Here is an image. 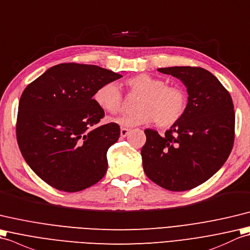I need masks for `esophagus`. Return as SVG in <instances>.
<instances>
[{"mask_svg":"<svg viewBox=\"0 0 250 250\" xmlns=\"http://www.w3.org/2000/svg\"><path fill=\"white\" fill-rule=\"evenodd\" d=\"M129 128H125V127H122L121 128V137H126L127 135H128L129 132Z\"/></svg>","mask_w":250,"mask_h":250,"instance_id":"esophagus-1","label":"esophagus"}]
</instances>
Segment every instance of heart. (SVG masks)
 Here are the masks:
<instances>
[{"label":"heart","instance_id":"1","mask_svg":"<svg viewBox=\"0 0 250 250\" xmlns=\"http://www.w3.org/2000/svg\"><path fill=\"white\" fill-rule=\"evenodd\" d=\"M124 85L129 96H139L135 104L136 112L113 119L122 126H138L154 122L159 128L175 125L185 115L188 94L181 85H167L163 79L148 75H137L126 79ZM94 99L104 111L118 114L123 109V95L113 82L99 86Z\"/></svg>","mask_w":250,"mask_h":250}]
</instances>
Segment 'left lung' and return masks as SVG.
Instances as JSON below:
<instances>
[{"label":"left lung","mask_w":250,"mask_h":250,"mask_svg":"<svg viewBox=\"0 0 250 250\" xmlns=\"http://www.w3.org/2000/svg\"><path fill=\"white\" fill-rule=\"evenodd\" d=\"M187 87L183 119L160 136L146 129L141 149L149 180L171 191L192 189L213 176L228 159L234 143L235 113L230 93L208 70L196 66L159 68Z\"/></svg>","instance_id":"8db88e82"}]
</instances>
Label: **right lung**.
<instances>
[{
  "mask_svg": "<svg viewBox=\"0 0 250 250\" xmlns=\"http://www.w3.org/2000/svg\"><path fill=\"white\" fill-rule=\"evenodd\" d=\"M122 75L95 65H55L27 85L19 101L16 135L30 168L55 189L76 192L96 184L108 169L107 152L120 126L96 127L104 111L93 99Z\"/></svg>",
  "mask_w": 250,
  "mask_h": 250,
  "instance_id": "obj_1",
  "label": "right lung"
}]
</instances>
